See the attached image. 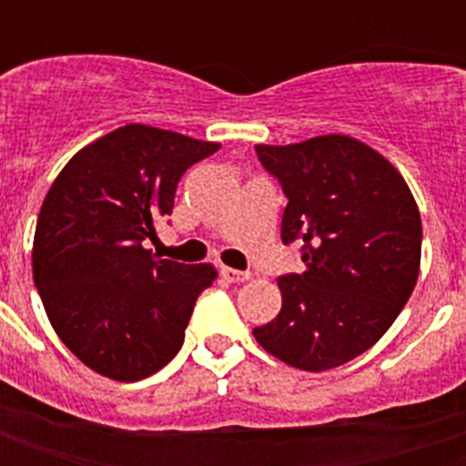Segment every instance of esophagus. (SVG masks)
I'll list each match as a JSON object with an SVG mask.
<instances>
[{"mask_svg": "<svg viewBox=\"0 0 466 466\" xmlns=\"http://www.w3.org/2000/svg\"><path fill=\"white\" fill-rule=\"evenodd\" d=\"M222 277L227 279V282L242 284L249 279V272H239V269H232V267H222Z\"/></svg>", "mask_w": 466, "mask_h": 466, "instance_id": "obj_1", "label": "esophagus"}]
</instances>
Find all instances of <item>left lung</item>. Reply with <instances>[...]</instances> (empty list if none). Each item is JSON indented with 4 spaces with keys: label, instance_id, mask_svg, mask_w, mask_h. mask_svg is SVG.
Wrapping results in <instances>:
<instances>
[{
    "label": "left lung",
    "instance_id": "1",
    "mask_svg": "<svg viewBox=\"0 0 466 466\" xmlns=\"http://www.w3.org/2000/svg\"><path fill=\"white\" fill-rule=\"evenodd\" d=\"M284 194L282 242L302 274L279 277L282 309L254 339L304 371L334 370L381 339L420 277L421 219L404 177L370 144L322 134L257 144Z\"/></svg>",
    "mask_w": 466,
    "mask_h": 466
}]
</instances>
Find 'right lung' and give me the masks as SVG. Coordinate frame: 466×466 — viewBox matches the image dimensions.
Segmentation results:
<instances>
[{
  "label": "right lung",
  "mask_w": 466,
  "mask_h": 466,
  "mask_svg": "<svg viewBox=\"0 0 466 466\" xmlns=\"http://www.w3.org/2000/svg\"><path fill=\"white\" fill-rule=\"evenodd\" d=\"M217 149L127 124L79 149L49 187L32 247L35 284L56 337L96 374L144 380L182 347L217 269L157 259L147 239L172 214L182 174Z\"/></svg>",
  "instance_id": "1"
}]
</instances>
